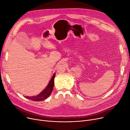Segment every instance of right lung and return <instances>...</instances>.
<instances>
[{"label":"right lung","mask_w":130,"mask_h":130,"mask_svg":"<svg viewBox=\"0 0 130 130\" xmlns=\"http://www.w3.org/2000/svg\"><path fill=\"white\" fill-rule=\"evenodd\" d=\"M55 73L52 76L51 79L50 80V82H49L48 85L47 86L46 88L42 91L41 93L35 96H30V97H25L26 98L29 99V100L33 101H41L42 100H44L46 99L48 97L50 96L51 92L53 90V87H54V80L55 78Z\"/></svg>","instance_id":"add662e5"}]
</instances>
